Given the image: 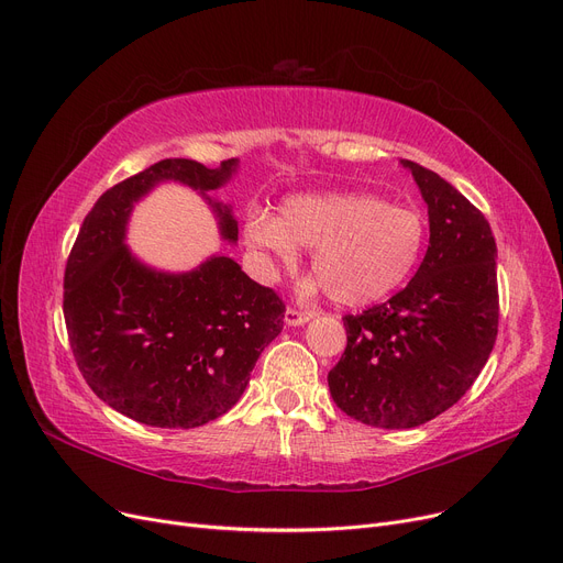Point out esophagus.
<instances>
[{
	"label": "esophagus",
	"mask_w": 563,
	"mask_h": 563,
	"mask_svg": "<svg viewBox=\"0 0 563 563\" xmlns=\"http://www.w3.org/2000/svg\"><path fill=\"white\" fill-rule=\"evenodd\" d=\"M312 317H314V310H301V308H291V306L285 310V322L289 327H301V324L310 322Z\"/></svg>",
	"instance_id": "1"
}]
</instances>
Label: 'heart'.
I'll return each instance as SVG.
<instances>
[{
	"label": "heart",
	"instance_id": "b5f03b06",
	"mask_svg": "<svg viewBox=\"0 0 563 563\" xmlns=\"http://www.w3.org/2000/svg\"><path fill=\"white\" fill-rule=\"evenodd\" d=\"M253 249L283 266L312 249L310 266L329 297L342 306H365L402 287L426 253L428 218L411 205L386 202L373 192L297 195L283 216L257 209L249 216Z\"/></svg>",
	"mask_w": 563,
	"mask_h": 563
}]
</instances>
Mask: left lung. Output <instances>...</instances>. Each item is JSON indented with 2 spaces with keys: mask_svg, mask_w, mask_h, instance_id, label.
<instances>
[{
  "mask_svg": "<svg viewBox=\"0 0 563 563\" xmlns=\"http://www.w3.org/2000/svg\"><path fill=\"white\" fill-rule=\"evenodd\" d=\"M402 165L428 205V253L396 297L342 317L347 347L329 373L333 402L386 430L423 426L453 407L483 371L499 327L490 223L432 169Z\"/></svg>",
  "mask_w": 563,
  "mask_h": 563,
  "instance_id": "left-lung-1",
  "label": "left lung"
}]
</instances>
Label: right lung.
<instances>
[{
	"label": "right lung",
	"instance_id": "right-lung-1",
	"mask_svg": "<svg viewBox=\"0 0 563 563\" xmlns=\"http://www.w3.org/2000/svg\"><path fill=\"white\" fill-rule=\"evenodd\" d=\"M234 169V158L216 169L190 158L158 161L108 188L73 243L64 272L73 356L93 394L133 421L198 428L223 417L246 390L264 347L283 331V299L232 257L213 255L188 274H163L124 246L133 202L158 181L207 195ZM211 207L221 234L236 241L230 209Z\"/></svg>",
	"mask_w": 563,
	"mask_h": 563
}]
</instances>
